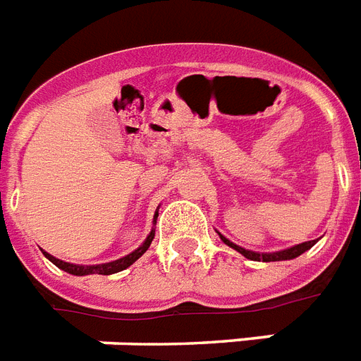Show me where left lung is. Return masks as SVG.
I'll list each match as a JSON object with an SVG mask.
<instances>
[{
    "label": "left lung",
    "mask_w": 361,
    "mask_h": 361,
    "mask_svg": "<svg viewBox=\"0 0 361 361\" xmlns=\"http://www.w3.org/2000/svg\"><path fill=\"white\" fill-rule=\"evenodd\" d=\"M220 239L226 243L228 247L235 248L237 252H241L245 258H248V260H256V262H279V260H293V258L300 256L302 252H306L308 248H312L314 245H316V241H306V243H300V245H295V247L285 248V250H277V252H255V250H247V248L235 245V243H231L229 239H226L224 235H220Z\"/></svg>",
    "instance_id": "1"
}]
</instances>
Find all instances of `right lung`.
Masks as SVG:
<instances>
[{
	"mask_svg": "<svg viewBox=\"0 0 361 361\" xmlns=\"http://www.w3.org/2000/svg\"><path fill=\"white\" fill-rule=\"evenodd\" d=\"M157 216L159 212L154 214V221H157ZM154 239V229H151V233L147 235V239L143 241L140 248H135L133 252L126 255L124 258H118V260H114V262H106V264H97V266H80V264H71V262H63V260H59L55 256H51L49 252H44L45 258H49L57 268H61L66 274H72V276H90V274H99V276H111V274H116V271H122V269H126L128 266H132L140 256L145 255V250L151 247V241Z\"/></svg>",
	"mask_w": 361,
	"mask_h": 361,
	"instance_id": "obj_1",
	"label": "right lung"
}]
</instances>
